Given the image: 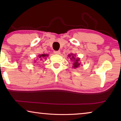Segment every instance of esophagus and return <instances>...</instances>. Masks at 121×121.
I'll return each instance as SVG.
<instances>
[{"label": "esophagus", "instance_id": "obj_1", "mask_svg": "<svg viewBox=\"0 0 121 121\" xmlns=\"http://www.w3.org/2000/svg\"><path fill=\"white\" fill-rule=\"evenodd\" d=\"M60 51H54V53L56 54H60Z\"/></svg>", "mask_w": 121, "mask_h": 121}]
</instances>
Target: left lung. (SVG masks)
Instances as JSON below:
<instances>
[{
  "label": "left lung",
  "mask_w": 121,
  "mask_h": 121,
  "mask_svg": "<svg viewBox=\"0 0 121 121\" xmlns=\"http://www.w3.org/2000/svg\"><path fill=\"white\" fill-rule=\"evenodd\" d=\"M71 56H72V58H70V59L71 60H74V64H73V65H74L73 68H78L79 65H80V63H79V58H77V59H75V58H74V56L73 54H71V55L70 54H69L68 56L70 57Z\"/></svg>",
  "instance_id": "1"
}]
</instances>
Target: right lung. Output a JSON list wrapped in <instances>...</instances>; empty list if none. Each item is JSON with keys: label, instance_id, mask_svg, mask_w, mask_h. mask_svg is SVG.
<instances>
[{"label": "right lung", "instance_id": "right-lung-1", "mask_svg": "<svg viewBox=\"0 0 121 121\" xmlns=\"http://www.w3.org/2000/svg\"><path fill=\"white\" fill-rule=\"evenodd\" d=\"M47 56H48V54H41V55H39V57L41 59H42V58H45L46 57H47ZM44 59H45V58H44Z\"/></svg>", "mask_w": 121, "mask_h": 121}]
</instances>
